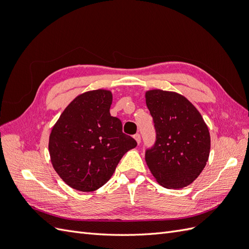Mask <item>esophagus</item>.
<instances>
[{
  "instance_id": "34e87169",
  "label": "esophagus",
  "mask_w": 249,
  "mask_h": 249,
  "mask_svg": "<svg viewBox=\"0 0 249 249\" xmlns=\"http://www.w3.org/2000/svg\"><path fill=\"white\" fill-rule=\"evenodd\" d=\"M134 138H135V140L137 141L138 144H140V142H141V136H140V134H135V135H134Z\"/></svg>"
}]
</instances>
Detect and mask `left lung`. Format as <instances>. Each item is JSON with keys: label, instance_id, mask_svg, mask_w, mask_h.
I'll return each instance as SVG.
<instances>
[{"label": "left lung", "instance_id": "1", "mask_svg": "<svg viewBox=\"0 0 249 249\" xmlns=\"http://www.w3.org/2000/svg\"><path fill=\"white\" fill-rule=\"evenodd\" d=\"M154 119L156 141L145 150L157 182L169 189L190 185L209 159L211 139L200 113L185 96L155 89L145 93Z\"/></svg>", "mask_w": 249, "mask_h": 249}]
</instances>
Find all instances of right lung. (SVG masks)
Segmentation results:
<instances>
[{"instance_id": "1", "label": "right lung", "mask_w": 249, "mask_h": 249, "mask_svg": "<svg viewBox=\"0 0 249 249\" xmlns=\"http://www.w3.org/2000/svg\"><path fill=\"white\" fill-rule=\"evenodd\" d=\"M112 93L92 90L77 96L53 126L49 152L53 167L73 189L91 192L106 184L137 142L110 114Z\"/></svg>"}]
</instances>
